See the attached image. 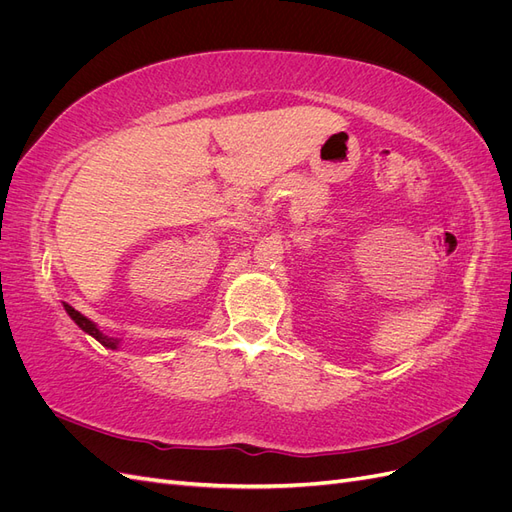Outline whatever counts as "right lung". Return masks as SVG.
I'll return each mask as SVG.
<instances>
[{
  "mask_svg": "<svg viewBox=\"0 0 512 512\" xmlns=\"http://www.w3.org/2000/svg\"><path fill=\"white\" fill-rule=\"evenodd\" d=\"M64 307H66V312H68V316L79 324V327L85 331V333H89L91 337H96L98 342L102 344V346H106V348H111V350H117L119 348V342L121 339H117V337H108V335H104L94 322H91L87 316H83L81 312H76V309L72 307V305H68V303H64Z\"/></svg>",
  "mask_w": 512,
  "mask_h": 512,
  "instance_id": "add662e5",
  "label": "right lung"
}]
</instances>
